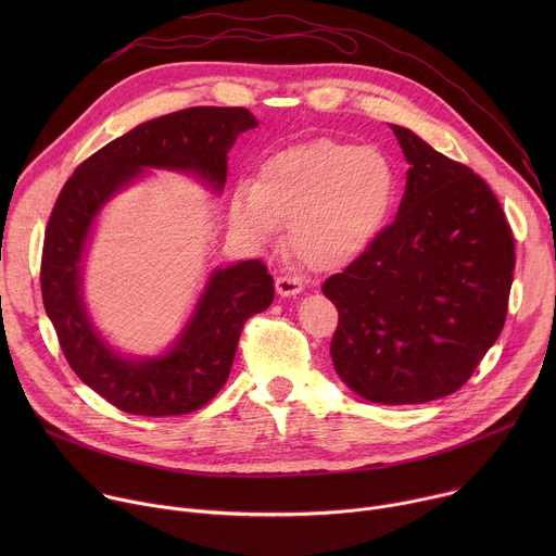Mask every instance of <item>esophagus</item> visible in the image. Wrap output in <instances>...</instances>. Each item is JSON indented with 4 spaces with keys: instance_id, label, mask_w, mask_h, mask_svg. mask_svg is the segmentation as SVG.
<instances>
[{
    "instance_id": "esophagus-1",
    "label": "esophagus",
    "mask_w": 556,
    "mask_h": 556,
    "mask_svg": "<svg viewBox=\"0 0 556 556\" xmlns=\"http://www.w3.org/2000/svg\"><path fill=\"white\" fill-rule=\"evenodd\" d=\"M275 290H277V294H281V296H294V294L303 292V281H301L299 277H288V275H283V277H277Z\"/></svg>"
}]
</instances>
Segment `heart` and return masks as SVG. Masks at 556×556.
<instances>
[{
    "mask_svg": "<svg viewBox=\"0 0 556 556\" xmlns=\"http://www.w3.org/2000/svg\"><path fill=\"white\" fill-rule=\"evenodd\" d=\"M401 178L376 147L316 138L270 153L257 182H240L228 219L247 242L266 247L288 224L290 251L316 270L361 260L384 232Z\"/></svg>",
    "mask_w": 556,
    "mask_h": 556,
    "instance_id": "1",
    "label": "heart"
}]
</instances>
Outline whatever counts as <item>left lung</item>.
Instances as JSON below:
<instances>
[{
    "mask_svg": "<svg viewBox=\"0 0 556 556\" xmlns=\"http://www.w3.org/2000/svg\"><path fill=\"white\" fill-rule=\"evenodd\" d=\"M389 127L409 163L399 215L321 290L339 309V378L369 403L422 405L457 391L497 341L515 240L480 176Z\"/></svg>",
    "mask_w": 556,
    "mask_h": 556,
    "instance_id": "1",
    "label": "left lung"
}]
</instances>
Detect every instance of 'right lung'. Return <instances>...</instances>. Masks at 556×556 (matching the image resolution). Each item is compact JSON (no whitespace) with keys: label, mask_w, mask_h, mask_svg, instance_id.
Segmentation results:
<instances>
[{"label":"right lung","mask_w":556,"mask_h":556,"mask_svg":"<svg viewBox=\"0 0 556 556\" xmlns=\"http://www.w3.org/2000/svg\"><path fill=\"white\" fill-rule=\"evenodd\" d=\"M257 125L244 108H189L151 118L88 157L59 193L43 240V305L74 374L121 412L157 418L206 405L228 378L244 324L273 303L275 281L260 260L217 266L163 352L125 354L94 324L84 290L101 215L149 172L191 176L219 195L232 142Z\"/></svg>","instance_id":"obj_1"}]
</instances>
